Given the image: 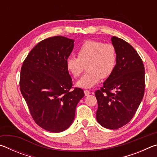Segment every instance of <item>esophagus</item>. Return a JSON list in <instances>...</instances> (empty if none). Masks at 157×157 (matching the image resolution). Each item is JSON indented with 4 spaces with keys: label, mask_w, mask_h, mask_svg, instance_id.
Here are the masks:
<instances>
[{
    "label": "esophagus",
    "mask_w": 157,
    "mask_h": 157,
    "mask_svg": "<svg viewBox=\"0 0 157 157\" xmlns=\"http://www.w3.org/2000/svg\"><path fill=\"white\" fill-rule=\"evenodd\" d=\"M84 92L85 95H89L90 94H91V93H90V91H89V90H84Z\"/></svg>",
    "instance_id": "1"
}]
</instances>
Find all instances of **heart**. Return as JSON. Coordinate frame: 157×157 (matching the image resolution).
Returning a JSON list of instances; mask_svg holds the SVG:
<instances>
[{
	"mask_svg": "<svg viewBox=\"0 0 157 157\" xmlns=\"http://www.w3.org/2000/svg\"><path fill=\"white\" fill-rule=\"evenodd\" d=\"M116 64L115 48L111 44L89 40L78 50V57L70 56L66 59V68L74 78L81 75L86 66L87 72L77 82L81 88H92L102 78L109 76Z\"/></svg>",
	"mask_w": 157,
	"mask_h": 157,
	"instance_id": "b5f03b06",
	"label": "heart"
}]
</instances>
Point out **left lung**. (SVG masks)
I'll use <instances>...</instances> for the list:
<instances>
[{
	"mask_svg": "<svg viewBox=\"0 0 157 157\" xmlns=\"http://www.w3.org/2000/svg\"><path fill=\"white\" fill-rule=\"evenodd\" d=\"M116 64L112 73L95 92L98 123L109 129L125 125L136 113L145 91V68L134 48L123 39L111 37Z\"/></svg>",
	"mask_w": 157,
	"mask_h": 157,
	"instance_id": "1",
	"label": "left lung"
}]
</instances>
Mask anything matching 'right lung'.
I'll return each instance as SVG.
<instances>
[{
	"instance_id": "add662e5",
	"label": "right lung",
	"mask_w": 157,
	"mask_h": 157,
	"mask_svg": "<svg viewBox=\"0 0 157 157\" xmlns=\"http://www.w3.org/2000/svg\"><path fill=\"white\" fill-rule=\"evenodd\" d=\"M74 40L62 36L44 39L29 53L21 71L20 89L35 123L58 133L73 123L76 106L84 96L83 90L72 88L66 59Z\"/></svg>"
}]
</instances>
